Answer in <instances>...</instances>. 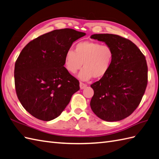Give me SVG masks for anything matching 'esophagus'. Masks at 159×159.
Segmentation results:
<instances>
[{
    "label": "esophagus",
    "instance_id": "1",
    "mask_svg": "<svg viewBox=\"0 0 159 159\" xmlns=\"http://www.w3.org/2000/svg\"><path fill=\"white\" fill-rule=\"evenodd\" d=\"M80 89H85V88H86L87 87V85L86 84H84V83H82V82H80Z\"/></svg>",
    "mask_w": 159,
    "mask_h": 159
}]
</instances>
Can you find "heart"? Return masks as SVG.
Returning a JSON list of instances; mask_svg holds the SVG:
<instances>
[{"label": "heart", "mask_w": 159, "mask_h": 159, "mask_svg": "<svg viewBox=\"0 0 159 159\" xmlns=\"http://www.w3.org/2000/svg\"><path fill=\"white\" fill-rule=\"evenodd\" d=\"M114 59V52L107 45L97 42L82 41L75 45L74 51L66 52L64 65L66 70L75 74L81 67L84 68L78 74L82 81H89L94 77L103 78L108 73Z\"/></svg>", "instance_id": "1"}]
</instances>
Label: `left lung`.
<instances>
[{"instance_id":"obj_1","label":"left lung","mask_w":159,"mask_h":159,"mask_svg":"<svg viewBox=\"0 0 159 159\" xmlns=\"http://www.w3.org/2000/svg\"><path fill=\"white\" fill-rule=\"evenodd\" d=\"M91 39L105 42L114 52L108 73L91 84L92 110L107 122L128 117L138 107L148 84L145 56L131 41L113 34H94Z\"/></svg>"}]
</instances>
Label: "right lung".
I'll use <instances>...</instances> for the list:
<instances>
[{
	"mask_svg": "<svg viewBox=\"0 0 159 159\" xmlns=\"http://www.w3.org/2000/svg\"><path fill=\"white\" fill-rule=\"evenodd\" d=\"M86 33L71 29L54 30L29 42L14 69L17 98L34 118L50 121L61 114L80 82L64 66L66 52Z\"/></svg>",
	"mask_w": 159,
	"mask_h": 159,
	"instance_id": "obj_1",
	"label": "right lung"
}]
</instances>
